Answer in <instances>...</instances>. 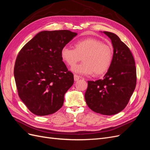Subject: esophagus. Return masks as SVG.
Here are the masks:
<instances>
[{
    "label": "esophagus",
    "mask_w": 150,
    "mask_h": 150,
    "mask_svg": "<svg viewBox=\"0 0 150 150\" xmlns=\"http://www.w3.org/2000/svg\"><path fill=\"white\" fill-rule=\"evenodd\" d=\"M79 79H80V77L78 75H77V74L74 75V79L75 81H78Z\"/></svg>",
    "instance_id": "1"
}]
</instances>
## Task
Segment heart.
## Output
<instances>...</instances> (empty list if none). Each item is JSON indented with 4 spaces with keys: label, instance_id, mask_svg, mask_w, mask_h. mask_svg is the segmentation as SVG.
Wrapping results in <instances>:
<instances>
[{
    "label": "heart",
    "instance_id": "heart-1",
    "mask_svg": "<svg viewBox=\"0 0 150 150\" xmlns=\"http://www.w3.org/2000/svg\"><path fill=\"white\" fill-rule=\"evenodd\" d=\"M61 57L62 61L70 67L74 66L83 59L82 64L72 69L76 73L84 75L94 74L95 76H100L110 69L113 51L110 45L103 43L101 40L87 38L76 41L74 49L63 47L61 50Z\"/></svg>",
    "mask_w": 150,
    "mask_h": 150
}]
</instances>
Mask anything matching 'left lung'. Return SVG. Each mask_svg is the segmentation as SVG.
Masks as SVG:
<instances>
[{"label":"left lung","instance_id":"left-lung-1","mask_svg":"<svg viewBox=\"0 0 150 150\" xmlns=\"http://www.w3.org/2000/svg\"><path fill=\"white\" fill-rule=\"evenodd\" d=\"M103 33L111 40L112 64L103 79L88 81L84 97L93 111L114 115L124 110L132 96L137 84V69L129 49L118 36L110 32Z\"/></svg>","mask_w":150,"mask_h":150}]
</instances>
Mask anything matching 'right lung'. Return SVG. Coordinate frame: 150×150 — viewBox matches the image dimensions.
Here are the masks:
<instances>
[{"label": "right lung", "instance_id": "obj_1", "mask_svg": "<svg viewBox=\"0 0 150 150\" xmlns=\"http://www.w3.org/2000/svg\"><path fill=\"white\" fill-rule=\"evenodd\" d=\"M76 35L68 30L40 32L19 52L13 71L18 94L33 114L47 116L62 106L74 76L61 50Z\"/></svg>", "mask_w": 150, "mask_h": 150}]
</instances>
